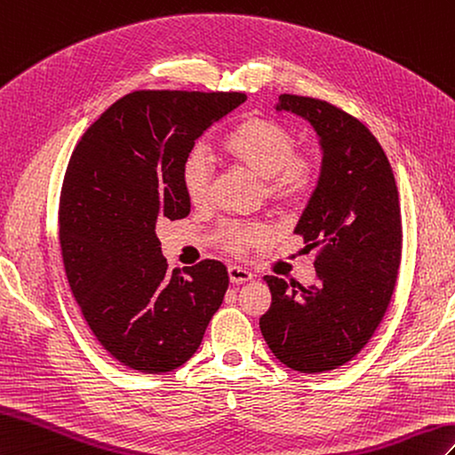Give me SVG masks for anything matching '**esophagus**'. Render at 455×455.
Wrapping results in <instances>:
<instances>
[{
	"instance_id": "esophagus-1",
	"label": "esophagus",
	"mask_w": 455,
	"mask_h": 455,
	"mask_svg": "<svg viewBox=\"0 0 455 455\" xmlns=\"http://www.w3.org/2000/svg\"><path fill=\"white\" fill-rule=\"evenodd\" d=\"M228 279L232 284H242L251 281V273L248 269H242L238 266H230L228 267Z\"/></svg>"
}]
</instances>
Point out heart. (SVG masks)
Returning a JSON list of instances; mask_svg holds the SVG:
<instances>
[{
	"label": "heart",
	"mask_w": 455,
	"mask_h": 455,
	"mask_svg": "<svg viewBox=\"0 0 455 455\" xmlns=\"http://www.w3.org/2000/svg\"><path fill=\"white\" fill-rule=\"evenodd\" d=\"M223 151L248 172L266 180L263 192L271 204L289 209L302 204L315 184V166L308 156L297 155V141L283 125L251 118L242 122L223 141ZM180 180L186 197L194 205L205 202L211 182V164L202 147L189 151ZM267 238V227L232 225L220 230V240L232 251H244Z\"/></svg>",
	"instance_id": "obj_1"
}]
</instances>
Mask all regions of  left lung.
<instances>
[{
  "mask_svg": "<svg viewBox=\"0 0 455 455\" xmlns=\"http://www.w3.org/2000/svg\"><path fill=\"white\" fill-rule=\"evenodd\" d=\"M277 112L308 122L322 149L320 178L294 232L320 248L308 287L267 275L269 310L259 330L271 353L302 374L351 361L392 300L401 261V211L394 171L363 122L333 104L281 94Z\"/></svg>",
  "mask_w": 455,
  "mask_h": 455,
  "instance_id": "8db88e82",
  "label": "left lung"
}]
</instances>
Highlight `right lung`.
Here are the masks:
<instances>
[{
	"instance_id": "add662e5",
	"label": "right lung",
	"mask_w": 455,
	"mask_h": 455,
	"mask_svg": "<svg viewBox=\"0 0 455 455\" xmlns=\"http://www.w3.org/2000/svg\"><path fill=\"white\" fill-rule=\"evenodd\" d=\"M244 100V92L135 91L84 132L69 158L60 197L63 267L94 337L133 371L182 366L223 304V263L171 273L156 223L188 217L184 158Z\"/></svg>"
}]
</instances>
